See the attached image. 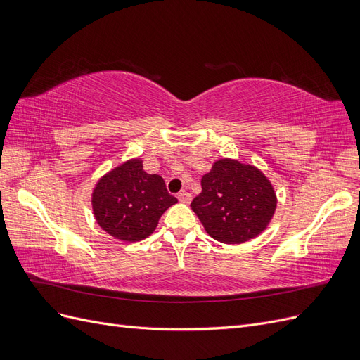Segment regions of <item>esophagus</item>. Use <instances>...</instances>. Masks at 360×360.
Wrapping results in <instances>:
<instances>
[{
  "label": "esophagus",
  "instance_id": "1",
  "mask_svg": "<svg viewBox=\"0 0 360 360\" xmlns=\"http://www.w3.org/2000/svg\"><path fill=\"white\" fill-rule=\"evenodd\" d=\"M177 198H179V201L180 202H183V204H189L191 202V200H192V195L189 193V192H180L179 195H177Z\"/></svg>",
  "mask_w": 360,
  "mask_h": 360
}]
</instances>
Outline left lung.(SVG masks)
I'll use <instances>...</instances> for the list:
<instances>
[{
	"instance_id": "1",
	"label": "left lung",
	"mask_w": 360,
	"mask_h": 360,
	"mask_svg": "<svg viewBox=\"0 0 360 360\" xmlns=\"http://www.w3.org/2000/svg\"><path fill=\"white\" fill-rule=\"evenodd\" d=\"M201 193L191 202L214 240L240 245L263 233L276 210V192L264 172L224 158L201 179Z\"/></svg>"
}]
</instances>
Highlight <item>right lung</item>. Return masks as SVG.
<instances>
[{
  "instance_id": "1",
  "label": "right lung",
  "mask_w": 360,
  "mask_h": 360,
  "mask_svg": "<svg viewBox=\"0 0 360 360\" xmlns=\"http://www.w3.org/2000/svg\"><path fill=\"white\" fill-rule=\"evenodd\" d=\"M177 198L158 174H147L139 158L129 159L99 179L91 193L96 222L123 242H139L156 230Z\"/></svg>"
}]
</instances>
